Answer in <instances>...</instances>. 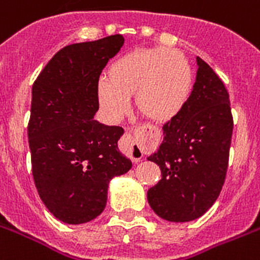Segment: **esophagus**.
<instances>
[{"mask_svg":"<svg viewBox=\"0 0 260 260\" xmlns=\"http://www.w3.org/2000/svg\"><path fill=\"white\" fill-rule=\"evenodd\" d=\"M137 131L139 129L125 132V135H124V151L126 152V155L129 156L134 163L140 161L141 157H143V149H141L140 144H139Z\"/></svg>","mask_w":260,"mask_h":260,"instance_id":"esophagus-1","label":"esophagus"}]
</instances>
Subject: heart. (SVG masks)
Returning <instances> with one entry per match:
<instances>
[{"mask_svg": "<svg viewBox=\"0 0 260 260\" xmlns=\"http://www.w3.org/2000/svg\"><path fill=\"white\" fill-rule=\"evenodd\" d=\"M108 75L97 82V96L112 119L125 113L135 94L137 109L147 119L170 121L187 104L193 82L185 57L163 46L131 50L112 62Z\"/></svg>", "mask_w": 260, "mask_h": 260, "instance_id": "obj_1", "label": "heart"}]
</instances>
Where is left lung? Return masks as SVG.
I'll use <instances>...</instances> for the list:
<instances>
[{
	"label": "left lung",
	"instance_id": "8db88e82",
	"mask_svg": "<svg viewBox=\"0 0 260 260\" xmlns=\"http://www.w3.org/2000/svg\"><path fill=\"white\" fill-rule=\"evenodd\" d=\"M193 89L176 117L163 125L164 140L148 160L161 171L148 189L151 208L168 221L200 218L218 199L227 174L234 119L230 94L200 57Z\"/></svg>",
	"mask_w": 260,
	"mask_h": 260
}]
</instances>
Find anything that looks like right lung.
Instances as JSON below:
<instances>
[{
    "mask_svg": "<svg viewBox=\"0 0 260 260\" xmlns=\"http://www.w3.org/2000/svg\"><path fill=\"white\" fill-rule=\"evenodd\" d=\"M123 44V36L115 35L65 46L31 88L27 137L33 180L42 203L68 224L97 218L109 181L132 167L117 148L123 128L93 119L101 72Z\"/></svg>",
    "mask_w": 260,
    "mask_h": 260,
    "instance_id": "right-lung-1",
    "label": "right lung"
}]
</instances>
